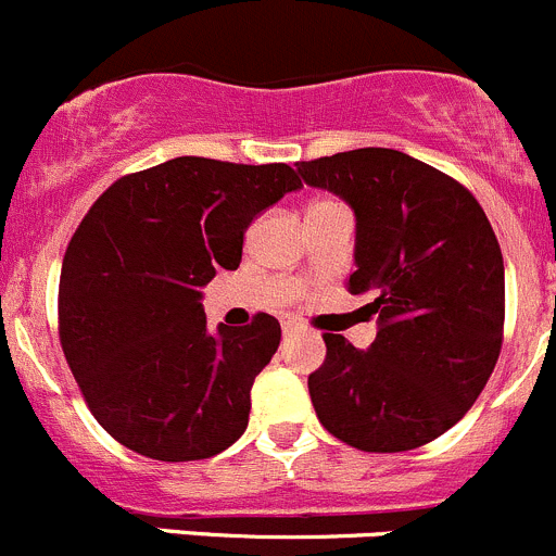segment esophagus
I'll use <instances>...</instances> for the list:
<instances>
[{"label": "esophagus", "mask_w": 556, "mask_h": 556, "mask_svg": "<svg viewBox=\"0 0 556 556\" xmlns=\"http://www.w3.org/2000/svg\"><path fill=\"white\" fill-rule=\"evenodd\" d=\"M281 327H283V332H287V336H289V332H298L300 330V321L292 319V316H287V319L281 321Z\"/></svg>", "instance_id": "34e87169"}]
</instances>
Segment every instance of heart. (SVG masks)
Listing matches in <instances>:
<instances>
[{"mask_svg":"<svg viewBox=\"0 0 556 556\" xmlns=\"http://www.w3.org/2000/svg\"><path fill=\"white\" fill-rule=\"evenodd\" d=\"M316 204H321V202H316Z\"/></svg>","mask_w":556,"mask_h":556,"instance_id":"b5f03b06","label":"heart"}]
</instances>
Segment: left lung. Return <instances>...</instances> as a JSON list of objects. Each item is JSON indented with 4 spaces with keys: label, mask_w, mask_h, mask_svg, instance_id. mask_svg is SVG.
Segmentation results:
<instances>
[{
    "label": "left lung",
    "mask_w": 556,
    "mask_h": 556,
    "mask_svg": "<svg viewBox=\"0 0 556 556\" xmlns=\"http://www.w3.org/2000/svg\"><path fill=\"white\" fill-rule=\"evenodd\" d=\"M357 215L352 294H371L379 332L361 352L325 332L308 377L321 426L366 453H404L456 426L496 366L505 267L483 207L458 179L384 147L300 161Z\"/></svg>",
    "instance_id": "left-lung-1"
}]
</instances>
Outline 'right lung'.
Masks as SVG:
<instances>
[{"mask_svg":"<svg viewBox=\"0 0 556 556\" xmlns=\"http://www.w3.org/2000/svg\"><path fill=\"white\" fill-rule=\"evenodd\" d=\"M300 177L287 163L174 157L125 174L67 242L60 343L94 420L155 462H199L242 437L281 325L210 330L202 289L237 269L251 220Z\"/></svg>","mask_w":556,"mask_h":556,"instance_id":"right-lung-1","label":"right lung"}]
</instances>
